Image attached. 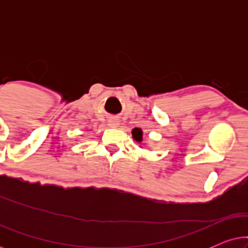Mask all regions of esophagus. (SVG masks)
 Wrapping results in <instances>:
<instances>
[{
  "mask_svg": "<svg viewBox=\"0 0 248 248\" xmlns=\"http://www.w3.org/2000/svg\"><path fill=\"white\" fill-rule=\"evenodd\" d=\"M118 125H120V122L115 120V118H111V120H109V122H108V126L111 128H116L118 127Z\"/></svg>",
  "mask_w": 248,
  "mask_h": 248,
  "instance_id": "34e87169",
  "label": "esophagus"
}]
</instances>
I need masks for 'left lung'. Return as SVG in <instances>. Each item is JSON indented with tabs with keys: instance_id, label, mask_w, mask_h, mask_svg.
<instances>
[{
	"instance_id": "obj_1",
	"label": "left lung",
	"mask_w": 248,
	"mask_h": 248,
	"mask_svg": "<svg viewBox=\"0 0 248 248\" xmlns=\"http://www.w3.org/2000/svg\"><path fill=\"white\" fill-rule=\"evenodd\" d=\"M142 135H143V132H142L141 128H133L132 130V137L137 142H142V140H143Z\"/></svg>"
}]
</instances>
